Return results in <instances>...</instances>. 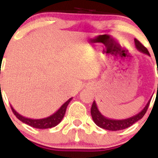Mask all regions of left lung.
Returning a JSON list of instances; mask_svg holds the SVG:
<instances>
[{
  "mask_svg": "<svg viewBox=\"0 0 158 158\" xmlns=\"http://www.w3.org/2000/svg\"><path fill=\"white\" fill-rule=\"evenodd\" d=\"M135 47L139 51L142 53H144V54H147L150 56V53L148 51L147 49L142 45V43L139 41L138 40L135 39ZM151 100V98L149 100V101L147 102L146 105L145 106V107L139 113H138L137 115H134L132 117H130V118H125V119H112V118H107V117L104 116L102 115L101 113L99 111L97 105H96V102L93 101V105L91 107V115L92 118H93V121H94L95 123L97 125L100 127L103 128V129L108 130V131H121V130L126 129V128L132 126L135 123L138 122L139 119L144 116V115L146 114V111L148 109V107H149V104H150V102Z\"/></svg>",
  "mask_w": 158,
  "mask_h": 158,
  "instance_id": "8db88e82",
  "label": "left lung"
}]
</instances>
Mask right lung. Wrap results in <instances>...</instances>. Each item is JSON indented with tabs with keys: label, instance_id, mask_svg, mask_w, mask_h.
Masks as SVG:
<instances>
[{
	"label": "right lung",
	"instance_id": "obj_1",
	"mask_svg": "<svg viewBox=\"0 0 158 158\" xmlns=\"http://www.w3.org/2000/svg\"><path fill=\"white\" fill-rule=\"evenodd\" d=\"M73 97H71V98H69L66 102H65V103L61 106V107H60L59 109H58L56 112L54 113L53 115H50V116L47 117V118H39V119H34V118H27V117H24L23 116V115H19V113H18L16 110L14 109L12 106H11V108H12V112L14 113V115H16V118H17L18 119H19L21 122L27 124V125L32 127L38 128V129H47V128H51L57 126V125L62 120V118H63L64 115H65V111H66L67 106L69 104V102L71 101Z\"/></svg>",
	"mask_w": 158,
	"mask_h": 158
}]
</instances>
